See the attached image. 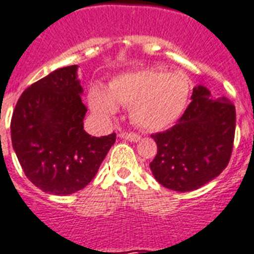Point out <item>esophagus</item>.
Listing matches in <instances>:
<instances>
[{"label": "esophagus", "mask_w": 254, "mask_h": 254, "mask_svg": "<svg viewBox=\"0 0 254 254\" xmlns=\"http://www.w3.org/2000/svg\"><path fill=\"white\" fill-rule=\"evenodd\" d=\"M118 136L119 137H122V139L128 140V141H132V142H137L140 139H141L140 135H137V133H132V132H119Z\"/></svg>", "instance_id": "34e87169"}]
</instances>
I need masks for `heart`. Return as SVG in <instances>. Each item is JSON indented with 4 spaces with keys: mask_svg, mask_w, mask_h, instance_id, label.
Segmentation results:
<instances>
[{
    "mask_svg": "<svg viewBox=\"0 0 254 254\" xmlns=\"http://www.w3.org/2000/svg\"><path fill=\"white\" fill-rule=\"evenodd\" d=\"M190 81L180 71L144 67L126 71L109 81L108 91L93 85L88 93L92 110L112 118L118 104L129 106L132 123L145 131H163L179 121L187 108Z\"/></svg>",
    "mask_w": 254,
    "mask_h": 254,
    "instance_id": "obj_1",
    "label": "heart"
}]
</instances>
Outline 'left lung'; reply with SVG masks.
I'll list each match as a JSON object with an SVG mask.
<instances>
[{
    "label": "left lung",
    "instance_id": "obj_1",
    "mask_svg": "<svg viewBox=\"0 0 254 254\" xmlns=\"http://www.w3.org/2000/svg\"><path fill=\"white\" fill-rule=\"evenodd\" d=\"M190 100L177 125L152 135L157 156L150 170L158 183L177 192L197 190L217 178L234 146L236 113L231 101L213 98L202 85L193 88Z\"/></svg>",
    "mask_w": 254,
    "mask_h": 254
}]
</instances>
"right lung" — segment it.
<instances>
[{"label": "right lung", "mask_w": 254, "mask_h": 254, "mask_svg": "<svg viewBox=\"0 0 254 254\" xmlns=\"http://www.w3.org/2000/svg\"><path fill=\"white\" fill-rule=\"evenodd\" d=\"M77 66L57 68L23 92L11 118V142L29 182L66 196L83 190L115 142L84 131L87 113Z\"/></svg>", "instance_id": "right-lung-1"}]
</instances>
